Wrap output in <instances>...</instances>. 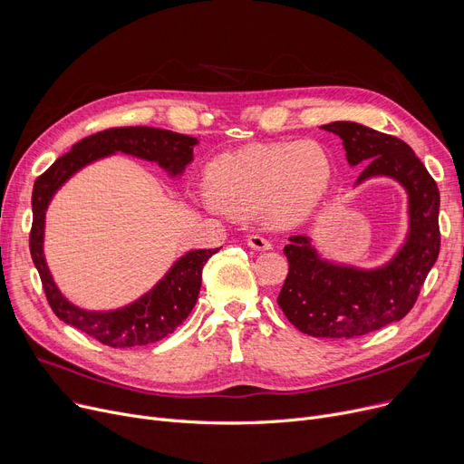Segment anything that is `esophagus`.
Here are the masks:
<instances>
[{
    "label": "esophagus",
    "instance_id": "34e87169",
    "mask_svg": "<svg viewBox=\"0 0 464 464\" xmlns=\"http://www.w3.org/2000/svg\"><path fill=\"white\" fill-rule=\"evenodd\" d=\"M246 245L250 246V248H254V250H271L273 248V245L266 238H263L261 235H250L248 238H246Z\"/></svg>",
    "mask_w": 464,
    "mask_h": 464
}]
</instances>
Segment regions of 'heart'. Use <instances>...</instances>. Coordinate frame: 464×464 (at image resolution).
<instances>
[{
	"label": "heart",
	"instance_id": "1",
	"mask_svg": "<svg viewBox=\"0 0 464 464\" xmlns=\"http://www.w3.org/2000/svg\"><path fill=\"white\" fill-rule=\"evenodd\" d=\"M333 158L318 140L250 144L207 169L212 203L235 214L259 210L271 227H294L315 214L333 184Z\"/></svg>",
	"mask_w": 464,
	"mask_h": 464
}]
</instances>
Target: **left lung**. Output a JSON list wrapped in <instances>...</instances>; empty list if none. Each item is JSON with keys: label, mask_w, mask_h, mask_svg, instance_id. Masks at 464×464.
Listing matches in <instances>:
<instances>
[{"label": "left lung", "mask_w": 464, "mask_h": 464, "mask_svg": "<svg viewBox=\"0 0 464 464\" xmlns=\"http://www.w3.org/2000/svg\"><path fill=\"white\" fill-rule=\"evenodd\" d=\"M343 139L350 165H367L357 182L385 175L408 191L410 231L399 254L382 269L359 271L320 259L303 235L289 237V271L278 306L299 331L324 338H353L402 320L440 252V191L410 146L355 121L324 126Z\"/></svg>", "instance_id": "8db88e82"}]
</instances>
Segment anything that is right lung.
Returning <instances> with one entry per match:
<instances>
[{"mask_svg": "<svg viewBox=\"0 0 464 464\" xmlns=\"http://www.w3.org/2000/svg\"><path fill=\"white\" fill-rule=\"evenodd\" d=\"M198 139L158 128H111L79 140L58 158L34 184L32 208L34 222L30 231V252L37 266L44 295L53 312L62 322L86 333L111 348H133L158 343L169 336L188 318L198 303L205 263L219 250H193L180 257L167 276L137 303L114 312H86L67 303L53 282L43 257L44 210L53 193L86 163L112 152L131 154L149 161H158L169 173L179 175L193 160Z\"/></svg>", "mask_w": 464, "mask_h": 464, "instance_id": "add662e5", "label": "right lung"}]
</instances>
